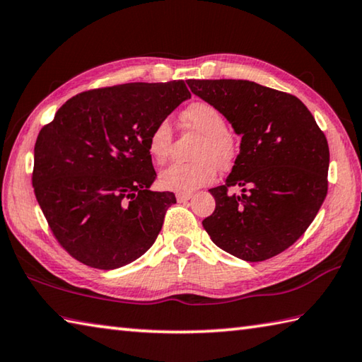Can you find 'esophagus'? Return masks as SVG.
I'll return each instance as SVG.
<instances>
[{
  "instance_id": "esophagus-1",
  "label": "esophagus",
  "mask_w": 362,
  "mask_h": 362,
  "mask_svg": "<svg viewBox=\"0 0 362 362\" xmlns=\"http://www.w3.org/2000/svg\"><path fill=\"white\" fill-rule=\"evenodd\" d=\"M192 194H182V192H178L176 194V200H178L180 203H186V202H189L190 199H192Z\"/></svg>"
}]
</instances>
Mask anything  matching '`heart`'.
<instances>
[{
    "label": "heart",
    "instance_id": "obj_1",
    "mask_svg": "<svg viewBox=\"0 0 362 362\" xmlns=\"http://www.w3.org/2000/svg\"><path fill=\"white\" fill-rule=\"evenodd\" d=\"M184 129L200 134L192 151V162H178L163 170L159 182L175 192H192L216 178V165L228 168L235 158V143L219 108L208 102H194L181 113ZM173 129L168 119H162L148 135V153L154 162L163 163L172 153Z\"/></svg>",
    "mask_w": 362,
    "mask_h": 362
}]
</instances>
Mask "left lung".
<instances>
[{
	"label": "left lung",
	"instance_id": "left-lung-1",
	"mask_svg": "<svg viewBox=\"0 0 362 362\" xmlns=\"http://www.w3.org/2000/svg\"><path fill=\"white\" fill-rule=\"evenodd\" d=\"M195 96L219 108L241 135L223 186L209 189L211 240L245 262L281 254L303 236L328 194L329 148L301 100L249 80H187ZM242 187L230 194L228 187Z\"/></svg>",
	"mask_w": 362,
	"mask_h": 362
}]
</instances>
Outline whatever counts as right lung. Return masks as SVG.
<instances>
[{"instance_id": "add662e5", "label": "right lung", "mask_w": 362, "mask_h": 362, "mask_svg": "<svg viewBox=\"0 0 362 362\" xmlns=\"http://www.w3.org/2000/svg\"><path fill=\"white\" fill-rule=\"evenodd\" d=\"M189 98L182 80L99 88L67 100L40 129L34 194L75 260L117 269L154 244L176 199L149 190L158 175L148 135Z\"/></svg>"}]
</instances>
